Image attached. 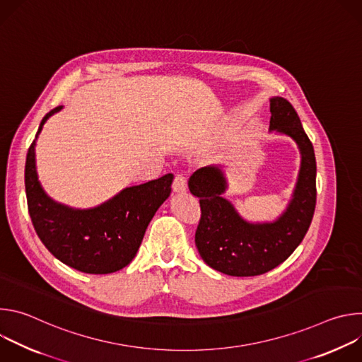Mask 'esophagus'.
<instances>
[{
  "instance_id": "obj_1",
  "label": "esophagus",
  "mask_w": 362,
  "mask_h": 362,
  "mask_svg": "<svg viewBox=\"0 0 362 362\" xmlns=\"http://www.w3.org/2000/svg\"><path fill=\"white\" fill-rule=\"evenodd\" d=\"M172 187H173V192H175V193H183V192H186V187H187V185H186V177H185L183 175H176Z\"/></svg>"
}]
</instances>
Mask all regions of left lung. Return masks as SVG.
<instances>
[{"mask_svg":"<svg viewBox=\"0 0 362 362\" xmlns=\"http://www.w3.org/2000/svg\"><path fill=\"white\" fill-rule=\"evenodd\" d=\"M269 132L291 137L300 153L296 185L286 209L272 222H249L223 193L228 180L222 166L197 169L189 190L199 197L200 222L194 242L202 259L230 276H256L281 265L299 246L313 222L317 203V162L291 103L272 97Z\"/></svg>","mask_w":362,"mask_h":362,"instance_id":"obj_1","label":"left lung"}]
</instances>
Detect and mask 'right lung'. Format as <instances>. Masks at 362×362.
Returning a JSON list of instances; mask_svg holds the SVG:
<instances>
[{
    "mask_svg": "<svg viewBox=\"0 0 362 362\" xmlns=\"http://www.w3.org/2000/svg\"><path fill=\"white\" fill-rule=\"evenodd\" d=\"M62 109L44 116L27 153L28 214L38 238L59 261L84 274H112L133 261L150 221L170 196L173 175L126 187L90 209H76L51 199L38 180L35 141L44 123Z\"/></svg>",
    "mask_w": 362,
    "mask_h": 362,
    "instance_id": "right-lung-1",
    "label": "right lung"
}]
</instances>
